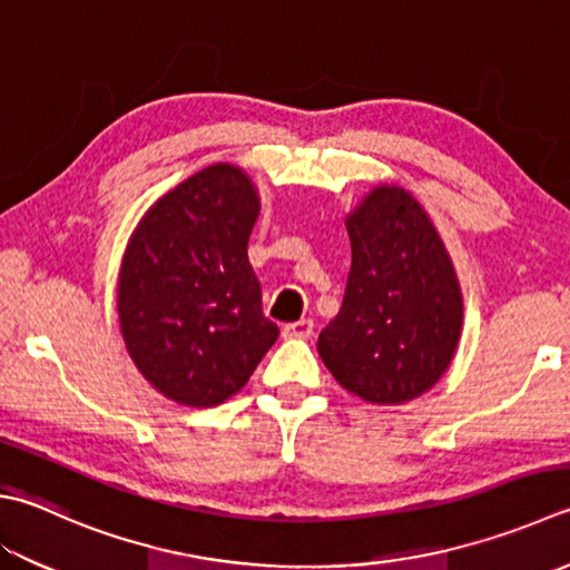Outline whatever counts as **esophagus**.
<instances>
[{
  "label": "esophagus",
  "mask_w": 570,
  "mask_h": 570,
  "mask_svg": "<svg viewBox=\"0 0 570 570\" xmlns=\"http://www.w3.org/2000/svg\"><path fill=\"white\" fill-rule=\"evenodd\" d=\"M313 330H315V322L309 320V317H303V320L289 322V325H285L283 327V335L285 337H295V340H305V337L313 335Z\"/></svg>",
  "instance_id": "esophagus-1"
}]
</instances>
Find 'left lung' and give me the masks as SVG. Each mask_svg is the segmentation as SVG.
I'll return each instance as SVG.
<instances>
[{
    "label": "left lung",
    "mask_w": 570,
    "mask_h": 570,
    "mask_svg": "<svg viewBox=\"0 0 570 570\" xmlns=\"http://www.w3.org/2000/svg\"><path fill=\"white\" fill-rule=\"evenodd\" d=\"M352 265L337 317L317 352L347 392L402 404L442 380L464 303L442 238L400 186H377L347 216Z\"/></svg>",
    "instance_id": "1"
}]
</instances>
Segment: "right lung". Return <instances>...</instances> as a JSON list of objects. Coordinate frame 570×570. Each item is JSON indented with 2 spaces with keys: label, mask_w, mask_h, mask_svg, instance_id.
I'll list each match as a JSON object with an SVG mask.
<instances>
[{
  "label": "right lung",
  "mask_w": 570,
  "mask_h": 570,
  "mask_svg": "<svg viewBox=\"0 0 570 570\" xmlns=\"http://www.w3.org/2000/svg\"><path fill=\"white\" fill-rule=\"evenodd\" d=\"M261 213L253 180L216 164L158 198L118 275V322L138 372L178 404L216 406L275 345L248 238Z\"/></svg>",
  "instance_id": "1"
}]
</instances>
